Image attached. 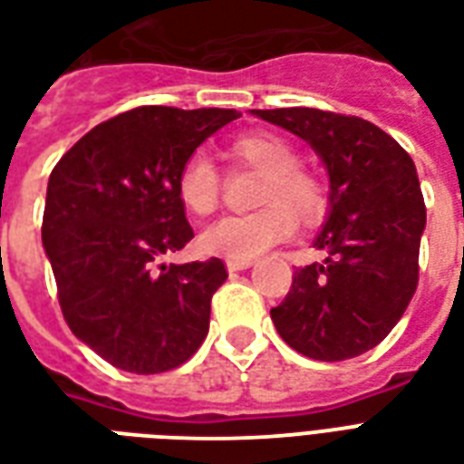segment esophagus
<instances>
[{
	"mask_svg": "<svg viewBox=\"0 0 464 464\" xmlns=\"http://www.w3.org/2000/svg\"><path fill=\"white\" fill-rule=\"evenodd\" d=\"M254 261H227V271H246Z\"/></svg>",
	"mask_w": 464,
	"mask_h": 464,
	"instance_id": "1",
	"label": "esophagus"
}]
</instances>
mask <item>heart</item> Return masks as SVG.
<instances>
[{"instance_id":"heart-1","label":"heart","mask_w":464,"mask_h":464,"mask_svg":"<svg viewBox=\"0 0 464 464\" xmlns=\"http://www.w3.org/2000/svg\"><path fill=\"white\" fill-rule=\"evenodd\" d=\"M227 154L235 167L261 174L254 206L264 208L249 215H229L203 229L198 242L206 254L229 261H251L288 239L293 232L290 213L304 225L324 215V183L312 171L297 167V152L283 138L271 132H249L237 138ZM220 191V174L208 157L193 154L183 161L176 174V196L188 213L196 218L215 213Z\"/></svg>"}]
</instances>
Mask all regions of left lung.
<instances>
[{
    "instance_id": "left-lung-1",
    "label": "left lung",
    "mask_w": 464,
    "mask_h": 464,
    "mask_svg": "<svg viewBox=\"0 0 464 464\" xmlns=\"http://www.w3.org/2000/svg\"><path fill=\"white\" fill-rule=\"evenodd\" d=\"M251 113L310 142L332 188L314 239L326 258L297 268L285 300L271 310L273 324L307 358H355L392 332L416 293L426 206L414 161L362 118L319 109Z\"/></svg>"
}]
</instances>
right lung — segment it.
I'll use <instances>...</instances> for the list:
<instances>
[{
    "label": "right lung",
    "mask_w": 464,
    "mask_h": 464,
    "mask_svg": "<svg viewBox=\"0 0 464 464\" xmlns=\"http://www.w3.org/2000/svg\"><path fill=\"white\" fill-rule=\"evenodd\" d=\"M242 113L140 106L86 132L48 181L43 246L72 334L103 361L154 375L191 358L210 326L220 258L157 264L193 239L176 174Z\"/></svg>",
    "instance_id": "obj_1"
}]
</instances>
